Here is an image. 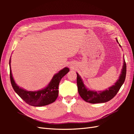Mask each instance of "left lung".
<instances>
[{"label": "left lung", "instance_id": "1", "mask_svg": "<svg viewBox=\"0 0 134 134\" xmlns=\"http://www.w3.org/2000/svg\"><path fill=\"white\" fill-rule=\"evenodd\" d=\"M116 41L118 42L117 40ZM119 45L121 47L120 45ZM76 74H77L76 83L78 86V90L82 98L84 101L91 104L103 103L110 101L111 99L114 97L120 90L122 85L123 84L126 76V63L125 62H124L121 75L115 85L109 87L108 90L103 92H94L87 89L85 87L80 76H79L78 73H76Z\"/></svg>", "mask_w": 134, "mask_h": 134}]
</instances>
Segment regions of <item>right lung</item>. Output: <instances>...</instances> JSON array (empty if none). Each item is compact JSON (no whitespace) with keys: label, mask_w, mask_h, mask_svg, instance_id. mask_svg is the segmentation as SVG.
<instances>
[{"label":"right lung","mask_w":134,"mask_h":134,"mask_svg":"<svg viewBox=\"0 0 134 134\" xmlns=\"http://www.w3.org/2000/svg\"><path fill=\"white\" fill-rule=\"evenodd\" d=\"M9 64L10 66V60ZM69 71V68H64L53 76L52 81L46 88L37 92L25 90L17 86L13 78L11 67L10 68V77L11 83L14 91L24 101L32 106L42 107L55 101L58 97L60 82L62 78Z\"/></svg>","instance_id":"obj_1"}]
</instances>
